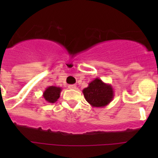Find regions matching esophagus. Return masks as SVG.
<instances>
[{"mask_svg":"<svg viewBox=\"0 0 158 158\" xmlns=\"http://www.w3.org/2000/svg\"><path fill=\"white\" fill-rule=\"evenodd\" d=\"M68 88L71 89H77V85H68Z\"/></svg>","mask_w":158,"mask_h":158,"instance_id":"esophagus-1","label":"esophagus"}]
</instances>
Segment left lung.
<instances>
[{
	"label": "left lung",
	"mask_w": 158,
	"mask_h": 158,
	"mask_svg": "<svg viewBox=\"0 0 158 158\" xmlns=\"http://www.w3.org/2000/svg\"><path fill=\"white\" fill-rule=\"evenodd\" d=\"M86 101L93 107H105L114 98V90L111 85L104 83L100 78H96L83 89Z\"/></svg>",
	"instance_id": "obj_1"
}]
</instances>
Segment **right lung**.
I'll return each mask as SVG.
<instances>
[{
  "label": "right lung",
  "mask_w": 158,
  "mask_h": 158,
  "mask_svg": "<svg viewBox=\"0 0 158 158\" xmlns=\"http://www.w3.org/2000/svg\"><path fill=\"white\" fill-rule=\"evenodd\" d=\"M61 92H62V88L57 86H49L43 92V96L46 101L54 104L60 97Z\"/></svg>",
  "instance_id": "obj_1"
}]
</instances>
